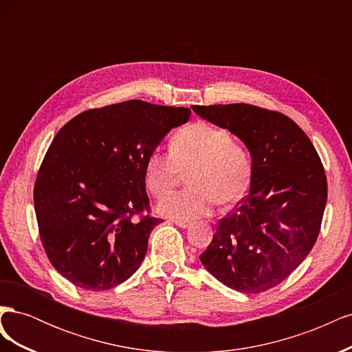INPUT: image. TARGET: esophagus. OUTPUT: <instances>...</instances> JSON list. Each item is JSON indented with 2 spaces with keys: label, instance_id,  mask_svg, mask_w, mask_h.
Returning a JSON list of instances; mask_svg holds the SVG:
<instances>
[{
  "label": "esophagus",
  "instance_id": "1",
  "mask_svg": "<svg viewBox=\"0 0 352 352\" xmlns=\"http://www.w3.org/2000/svg\"><path fill=\"white\" fill-rule=\"evenodd\" d=\"M173 223H175L176 226L182 228V229H186V228H189V226H190V223H189V221H180V220H173Z\"/></svg>",
  "mask_w": 352,
  "mask_h": 352
}]
</instances>
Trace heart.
Wrapping results in <instances>:
<instances>
[{
  "mask_svg": "<svg viewBox=\"0 0 352 352\" xmlns=\"http://www.w3.org/2000/svg\"><path fill=\"white\" fill-rule=\"evenodd\" d=\"M189 172L190 185L158 204L162 214L180 221L208 216L221 204H233L248 188L252 162L247 148L232 133L208 122H194L179 129L170 151L154 150L145 163V185L162 198Z\"/></svg>",
  "mask_w": 352,
  "mask_h": 352,
  "instance_id": "obj_1",
  "label": "heart"
}]
</instances>
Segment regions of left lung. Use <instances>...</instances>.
I'll return each mask as SVG.
<instances>
[{"label": "left lung", "mask_w": 352, "mask_h": 352, "mask_svg": "<svg viewBox=\"0 0 352 352\" xmlns=\"http://www.w3.org/2000/svg\"><path fill=\"white\" fill-rule=\"evenodd\" d=\"M192 110L241 138L252 157L248 194L220 219L199 258L232 289L269 291L305 260L320 233L327 201L322 160L301 127L279 111L250 104Z\"/></svg>", "instance_id": "8db88e82"}]
</instances>
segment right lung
I'll use <instances>...</instances> for the list:
<instances>
[{"label":"right lung","instance_id":"right-lung-1","mask_svg":"<svg viewBox=\"0 0 352 352\" xmlns=\"http://www.w3.org/2000/svg\"><path fill=\"white\" fill-rule=\"evenodd\" d=\"M189 109L141 100L89 109L52 140L34 186L42 247L74 286L107 291L140 269L151 216L145 163Z\"/></svg>","mask_w":352,"mask_h":352}]
</instances>
